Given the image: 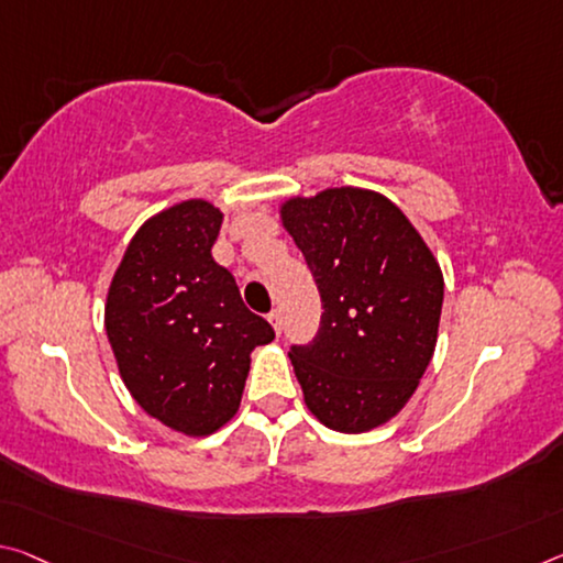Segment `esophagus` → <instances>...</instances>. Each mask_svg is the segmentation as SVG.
<instances>
[{
	"label": "esophagus",
	"instance_id": "esophagus-1",
	"mask_svg": "<svg viewBox=\"0 0 563 563\" xmlns=\"http://www.w3.org/2000/svg\"><path fill=\"white\" fill-rule=\"evenodd\" d=\"M267 320H271V325L275 328V333H280L283 330V316H280V310L275 308V310H271V313H267Z\"/></svg>",
	"mask_w": 563,
	"mask_h": 563
}]
</instances>
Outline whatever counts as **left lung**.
Returning a JSON list of instances; mask_svg holds the SVG:
<instances>
[{"instance_id": "left-lung-1", "label": "left lung", "mask_w": 563, "mask_h": 563, "mask_svg": "<svg viewBox=\"0 0 563 563\" xmlns=\"http://www.w3.org/2000/svg\"><path fill=\"white\" fill-rule=\"evenodd\" d=\"M280 216L323 302L313 341L288 353L306 406L333 431H371L408 404L431 363L441 267L378 192L333 187L288 200Z\"/></svg>"}]
</instances>
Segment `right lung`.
<instances>
[{
  "mask_svg": "<svg viewBox=\"0 0 563 563\" xmlns=\"http://www.w3.org/2000/svg\"><path fill=\"white\" fill-rule=\"evenodd\" d=\"M222 212L185 200L137 230L107 292L120 376L150 416L210 435L235 416L253 347L275 330L250 313L233 273L212 261Z\"/></svg>",
  "mask_w": 563,
  "mask_h": 563,
  "instance_id": "obj_1",
  "label": "right lung"
}]
</instances>
